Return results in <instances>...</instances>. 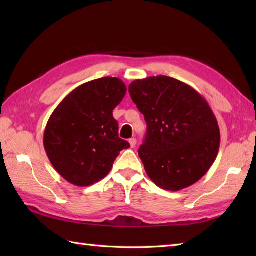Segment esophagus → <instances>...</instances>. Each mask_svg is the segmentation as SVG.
Here are the masks:
<instances>
[{
  "label": "esophagus",
  "instance_id": "obj_1",
  "mask_svg": "<svg viewBox=\"0 0 256 256\" xmlns=\"http://www.w3.org/2000/svg\"><path fill=\"white\" fill-rule=\"evenodd\" d=\"M128 142H130V145H131V148H134L135 146H136V138H133L130 140Z\"/></svg>",
  "mask_w": 256,
  "mask_h": 256
}]
</instances>
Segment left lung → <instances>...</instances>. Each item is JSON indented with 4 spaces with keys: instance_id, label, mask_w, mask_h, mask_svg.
<instances>
[{
    "instance_id": "8db88e82",
    "label": "left lung",
    "mask_w": 256,
    "mask_h": 256,
    "mask_svg": "<svg viewBox=\"0 0 256 256\" xmlns=\"http://www.w3.org/2000/svg\"><path fill=\"white\" fill-rule=\"evenodd\" d=\"M128 92L148 124L138 155L152 182L178 192L200 180L220 146L218 121L204 98L167 76L135 80Z\"/></svg>"
}]
</instances>
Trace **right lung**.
Wrapping results in <instances>:
<instances>
[{
	"instance_id": "add662e5",
	"label": "right lung",
	"mask_w": 256,
	"mask_h": 256,
	"mask_svg": "<svg viewBox=\"0 0 256 256\" xmlns=\"http://www.w3.org/2000/svg\"><path fill=\"white\" fill-rule=\"evenodd\" d=\"M126 94L118 78L104 77L76 88L48 120L44 146L52 165L70 184L86 187L104 178L130 143L118 138L113 110Z\"/></svg>"
}]
</instances>
